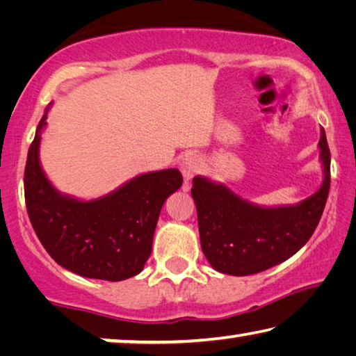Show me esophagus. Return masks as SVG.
I'll list each match as a JSON object with an SVG mask.
<instances>
[{
    "label": "esophagus",
    "mask_w": 356,
    "mask_h": 356,
    "mask_svg": "<svg viewBox=\"0 0 356 356\" xmlns=\"http://www.w3.org/2000/svg\"><path fill=\"white\" fill-rule=\"evenodd\" d=\"M201 170V160L197 159V155L190 154L185 155L182 161H180V171H182L185 180H190L193 176H196Z\"/></svg>",
    "instance_id": "34e87169"
}]
</instances>
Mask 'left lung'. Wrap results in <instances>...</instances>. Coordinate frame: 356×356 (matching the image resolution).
Here are the masks:
<instances>
[{
  "mask_svg": "<svg viewBox=\"0 0 356 356\" xmlns=\"http://www.w3.org/2000/svg\"><path fill=\"white\" fill-rule=\"evenodd\" d=\"M323 180L318 190L291 206H259L227 185L204 176L193 179L201 248L220 273L254 275L287 261L301 250L321 221L330 191V149L321 129Z\"/></svg>",
  "mask_w": 356,
  "mask_h": 356,
  "instance_id": "1",
  "label": "left lung"
}]
</instances>
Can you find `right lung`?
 <instances>
[{"label":"right lung","instance_id":"add662e5","mask_svg":"<svg viewBox=\"0 0 356 356\" xmlns=\"http://www.w3.org/2000/svg\"><path fill=\"white\" fill-rule=\"evenodd\" d=\"M51 104L35 130L25 168L29 221L48 254L84 278L122 281L143 272L165 201L182 185L176 168L144 172L95 200L61 193L40 165L42 131Z\"/></svg>","mask_w":356,"mask_h":356}]
</instances>
